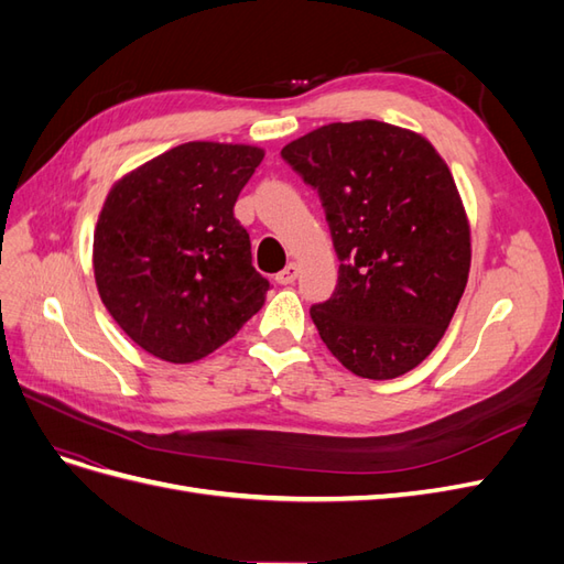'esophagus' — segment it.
I'll return each mask as SVG.
<instances>
[{"instance_id":"esophagus-1","label":"esophagus","mask_w":564,"mask_h":564,"mask_svg":"<svg viewBox=\"0 0 564 564\" xmlns=\"http://www.w3.org/2000/svg\"><path fill=\"white\" fill-rule=\"evenodd\" d=\"M296 278H299V263H289L284 270H280V272H278V278H275V280H278L280 284H284V286H286V284H294V282H296Z\"/></svg>"}]
</instances>
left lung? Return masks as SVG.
<instances>
[{
  "mask_svg": "<svg viewBox=\"0 0 564 564\" xmlns=\"http://www.w3.org/2000/svg\"><path fill=\"white\" fill-rule=\"evenodd\" d=\"M313 185L338 284L311 317L336 360L386 381L445 336L470 270V226L447 162L421 133L377 119L319 127L282 148Z\"/></svg>",
  "mask_w": 564,
  "mask_h": 564,
  "instance_id": "1",
  "label": "left lung"
}]
</instances>
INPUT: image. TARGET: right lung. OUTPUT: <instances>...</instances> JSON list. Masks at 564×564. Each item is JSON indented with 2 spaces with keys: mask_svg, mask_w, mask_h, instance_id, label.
Returning <instances> with one entry per match:
<instances>
[{
  "mask_svg": "<svg viewBox=\"0 0 564 564\" xmlns=\"http://www.w3.org/2000/svg\"><path fill=\"white\" fill-rule=\"evenodd\" d=\"M265 152L193 141L119 178L94 232L100 301L122 332L164 362L207 357L263 308L232 207Z\"/></svg>",
  "mask_w": 564,
  "mask_h": 564,
  "instance_id": "obj_1",
  "label": "right lung"
}]
</instances>
